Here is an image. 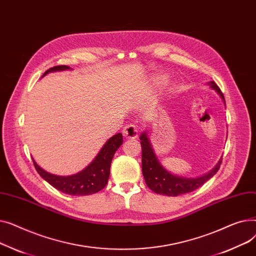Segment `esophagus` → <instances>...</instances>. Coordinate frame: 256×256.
Segmentation results:
<instances>
[{
    "label": "esophagus",
    "instance_id": "34e87169",
    "mask_svg": "<svg viewBox=\"0 0 256 256\" xmlns=\"http://www.w3.org/2000/svg\"><path fill=\"white\" fill-rule=\"evenodd\" d=\"M122 135L128 139H134L138 137V128L134 124H128L124 130Z\"/></svg>",
    "mask_w": 256,
    "mask_h": 256
}]
</instances>
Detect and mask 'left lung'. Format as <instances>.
Listing matches in <instances>:
<instances>
[{"mask_svg":"<svg viewBox=\"0 0 256 256\" xmlns=\"http://www.w3.org/2000/svg\"><path fill=\"white\" fill-rule=\"evenodd\" d=\"M212 89L216 90L220 98L223 100L225 104V100L223 96V93L221 92L220 88L217 84L212 80L208 83ZM141 140V147H142V173L145 180L147 186L150 188L152 191L156 194L160 195H167V196H178L182 194H186L193 192L194 190L198 189L199 186H202L210 178H212L214 174H216L220 168L222 163V158L218 162V164L214 166L212 170H210L208 174H204L202 176L195 178H186L174 176V174L167 171L162 164L160 163L158 160L152 145L150 141L148 135L144 132L140 136Z\"/></svg>","mask_w":256,"mask_h":256,"instance_id":"8db88e82","label":"left lung"}]
</instances>
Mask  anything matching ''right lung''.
Here are the masks:
<instances>
[{
    "instance_id": "right-lung-1",
    "label": "right lung",
    "mask_w": 256,
    "mask_h": 256,
    "mask_svg": "<svg viewBox=\"0 0 256 256\" xmlns=\"http://www.w3.org/2000/svg\"><path fill=\"white\" fill-rule=\"evenodd\" d=\"M70 70L67 65H58L48 70L42 76L48 72ZM122 134H116L108 140L92 162L82 171L70 176H60L52 174L39 167L33 158L35 169L44 180L57 190L72 196H85L98 193L106 186L110 176L112 158L119 147L122 145Z\"/></svg>"
}]
</instances>
